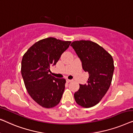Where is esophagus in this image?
<instances>
[{"label": "esophagus", "mask_w": 133, "mask_h": 133, "mask_svg": "<svg viewBox=\"0 0 133 133\" xmlns=\"http://www.w3.org/2000/svg\"><path fill=\"white\" fill-rule=\"evenodd\" d=\"M66 81H67V83H70V82H72V79H66Z\"/></svg>", "instance_id": "obj_1"}]
</instances>
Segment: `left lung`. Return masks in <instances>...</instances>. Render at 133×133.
Instances as JSON below:
<instances>
[{
    "label": "left lung",
    "instance_id": "obj_1",
    "mask_svg": "<svg viewBox=\"0 0 133 133\" xmlns=\"http://www.w3.org/2000/svg\"><path fill=\"white\" fill-rule=\"evenodd\" d=\"M71 46L81 59L83 69L89 72L87 84H79L74 93L79 105L90 108L98 104L111 85L115 66L112 56L96 43L90 40L73 42Z\"/></svg>",
    "mask_w": 133,
    "mask_h": 133
}]
</instances>
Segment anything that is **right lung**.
Wrapping results in <instances>:
<instances>
[{"label": "right lung", "mask_w": 133, "mask_h": 133, "mask_svg": "<svg viewBox=\"0 0 133 133\" xmlns=\"http://www.w3.org/2000/svg\"><path fill=\"white\" fill-rule=\"evenodd\" d=\"M70 43V41L49 37L34 44L23 56L21 73L25 87L32 99L42 107L53 108L60 102L66 79L56 78L49 72Z\"/></svg>", "instance_id": "add662e5"}]
</instances>
